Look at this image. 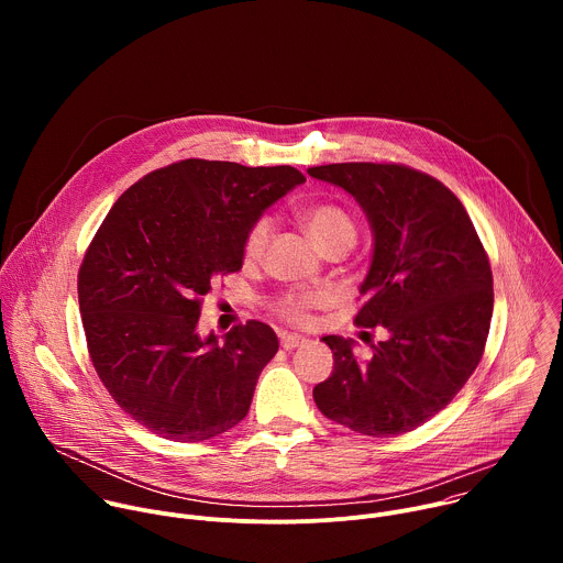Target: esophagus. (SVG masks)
Segmentation results:
<instances>
[{"label": "esophagus", "instance_id": "1", "mask_svg": "<svg viewBox=\"0 0 563 563\" xmlns=\"http://www.w3.org/2000/svg\"><path fill=\"white\" fill-rule=\"evenodd\" d=\"M307 343L305 336H298V334H280V345L283 350H296V347H302Z\"/></svg>", "mask_w": 563, "mask_h": 563}]
</instances>
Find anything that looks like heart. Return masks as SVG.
Listing matches in <instances>:
<instances>
[{
	"instance_id": "heart-1",
	"label": "heart",
	"mask_w": 563,
	"mask_h": 563,
	"mask_svg": "<svg viewBox=\"0 0 563 563\" xmlns=\"http://www.w3.org/2000/svg\"><path fill=\"white\" fill-rule=\"evenodd\" d=\"M302 227L309 233V238L313 240V245L318 250H325L328 245L334 243H354L356 238V227L352 216L339 207V205H313L309 209L302 211ZM272 231V222L267 218L256 220L247 235H245V245H243V256L247 263H254L261 258L265 245H267V238ZM323 302V296L318 294H287L278 300V313L291 323H302L307 318L309 309L318 307Z\"/></svg>"
}]
</instances>
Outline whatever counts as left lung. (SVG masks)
<instances>
[{
  "instance_id": "obj_1",
  "label": "left lung",
  "mask_w": 563,
  "mask_h": 563,
  "mask_svg": "<svg viewBox=\"0 0 563 563\" xmlns=\"http://www.w3.org/2000/svg\"><path fill=\"white\" fill-rule=\"evenodd\" d=\"M307 174L345 189L365 211L374 250L354 323L389 334L365 361L354 341L325 336L334 369L313 400L367 437L410 432L450 404L484 356L495 305L486 250L459 198L428 174L374 163Z\"/></svg>"
}]
</instances>
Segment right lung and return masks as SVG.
<instances>
[{
	"label": "right lung",
	"mask_w": 563,
	"mask_h": 563,
	"mask_svg": "<svg viewBox=\"0 0 563 563\" xmlns=\"http://www.w3.org/2000/svg\"><path fill=\"white\" fill-rule=\"evenodd\" d=\"M305 176L294 167L180 159L129 187L79 267L93 367L148 432L198 443L243 421L278 352L261 320L200 336V298L243 267L250 227Z\"/></svg>",
	"instance_id": "1"
}]
</instances>
